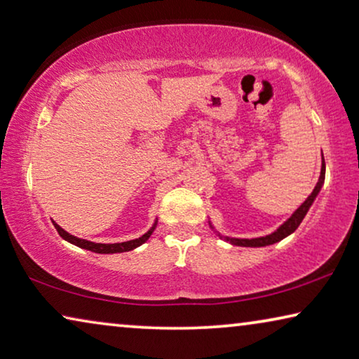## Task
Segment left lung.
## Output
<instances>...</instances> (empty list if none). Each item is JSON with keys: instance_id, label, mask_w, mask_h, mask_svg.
I'll list each match as a JSON object with an SVG mask.
<instances>
[{"instance_id": "1", "label": "left lung", "mask_w": 359, "mask_h": 359, "mask_svg": "<svg viewBox=\"0 0 359 359\" xmlns=\"http://www.w3.org/2000/svg\"><path fill=\"white\" fill-rule=\"evenodd\" d=\"M324 179H325V163H324V156H323V164H320L319 180H318L316 187H314V190L311 191V195H309L306 200L302 203V206H299L298 210L293 212L292 216L288 217L287 221L283 222L279 229H277V231H274V232L269 233V235H264V237H256V238H235V237H227V235H221L217 231H214V232H216L221 238L226 240V242L235 245V247L259 248V247H267V245H274L277 242H280V240H283L285 237H288V235H290V233L295 232L299 224H302L304 216H306V212L309 211V208H311L314 200H316V196L319 195L320 189H323ZM211 229H214V227L211 226Z\"/></svg>"}]
</instances>
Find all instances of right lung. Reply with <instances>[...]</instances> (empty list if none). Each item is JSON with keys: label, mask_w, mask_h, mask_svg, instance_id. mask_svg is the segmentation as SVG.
Listing matches in <instances>:
<instances>
[{"label": "right lung", "mask_w": 359, "mask_h": 359, "mask_svg": "<svg viewBox=\"0 0 359 359\" xmlns=\"http://www.w3.org/2000/svg\"><path fill=\"white\" fill-rule=\"evenodd\" d=\"M156 221H154L153 227L149 229L147 233H143L142 237L138 238H133V240H127V242H121V243H95V242H90V240H83V238H79V237H74L69 232L64 231L61 226H57V224L53 221V226L56 227L57 233L61 235V237L66 240V242L76 245L79 248H83V250H88V251H93V253H101V255H111V253H124V251H132L135 250L137 247H140L147 242V240L151 237V233L154 232V229H156Z\"/></svg>", "instance_id": "right-lung-1"}]
</instances>
